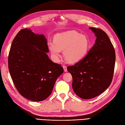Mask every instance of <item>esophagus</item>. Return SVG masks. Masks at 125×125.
<instances>
[{"instance_id":"34e87169","label":"esophagus","mask_w":125,"mask_h":125,"mask_svg":"<svg viewBox=\"0 0 125 125\" xmlns=\"http://www.w3.org/2000/svg\"><path fill=\"white\" fill-rule=\"evenodd\" d=\"M62 67H63V68L64 71H65V72H67V66H65V65H63V66H62Z\"/></svg>"}]
</instances>
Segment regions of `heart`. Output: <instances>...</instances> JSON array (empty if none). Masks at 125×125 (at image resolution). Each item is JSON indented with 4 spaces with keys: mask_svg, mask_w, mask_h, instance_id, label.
<instances>
[{
    "mask_svg": "<svg viewBox=\"0 0 125 125\" xmlns=\"http://www.w3.org/2000/svg\"><path fill=\"white\" fill-rule=\"evenodd\" d=\"M89 46L88 37L75 31L56 34L54 42L48 43L49 49L55 60L60 57L61 51H64V57L71 63L78 62L83 58Z\"/></svg>",
    "mask_w": 125,
    "mask_h": 125,
    "instance_id": "b5f03b06",
    "label": "heart"
}]
</instances>
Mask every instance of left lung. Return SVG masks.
I'll list each match as a JSON object with an SVG mask.
<instances>
[{
	"mask_svg": "<svg viewBox=\"0 0 125 125\" xmlns=\"http://www.w3.org/2000/svg\"><path fill=\"white\" fill-rule=\"evenodd\" d=\"M96 39L84 57L67 70L73 77V91L82 99H90L104 92L114 74L115 52L107 34L100 29L89 28Z\"/></svg>",
	"mask_w": 125,
	"mask_h": 125,
	"instance_id": "obj_1",
	"label": "left lung"
}]
</instances>
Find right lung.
Wrapping results in <instances>:
<instances>
[{"mask_svg": "<svg viewBox=\"0 0 125 125\" xmlns=\"http://www.w3.org/2000/svg\"><path fill=\"white\" fill-rule=\"evenodd\" d=\"M47 40L29 29L18 32L11 44L8 68L18 92L28 100L39 102L50 96L62 67L49 58Z\"/></svg>", "mask_w": 125, "mask_h": 125, "instance_id": "obj_1", "label": "right lung"}]
</instances>
